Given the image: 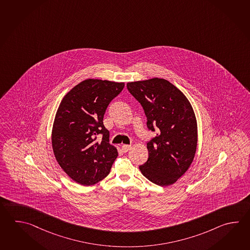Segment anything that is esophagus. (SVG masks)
Returning a JSON list of instances; mask_svg holds the SVG:
<instances>
[{"mask_svg":"<svg viewBox=\"0 0 250 250\" xmlns=\"http://www.w3.org/2000/svg\"><path fill=\"white\" fill-rule=\"evenodd\" d=\"M131 148V146L130 145H123L122 146V150L123 152H127L128 150L130 149Z\"/></svg>","mask_w":250,"mask_h":250,"instance_id":"34e87169","label":"esophagus"}]
</instances>
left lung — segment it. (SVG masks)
Instances as JSON below:
<instances>
[{
  "instance_id": "8db88e82",
  "label": "left lung",
  "mask_w": 250,
  "mask_h": 250,
  "mask_svg": "<svg viewBox=\"0 0 250 250\" xmlns=\"http://www.w3.org/2000/svg\"><path fill=\"white\" fill-rule=\"evenodd\" d=\"M126 86L142 105L148 130L158 132L147 143L148 160L140 170L153 184H174L188 170L196 153L193 108L184 93L163 78L131 82Z\"/></svg>"
}]
</instances>
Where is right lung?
Wrapping results in <instances>:
<instances>
[{"label": "right lung", "mask_w": 250, "mask_h": 250, "mask_svg": "<svg viewBox=\"0 0 250 250\" xmlns=\"http://www.w3.org/2000/svg\"><path fill=\"white\" fill-rule=\"evenodd\" d=\"M124 86V83L87 79L62 99L52 127V148L61 167L77 184H97L110 172L118 154L109 143L103 117ZM98 134L103 135L100 143Z\"/></svg>", "instance_id": "right-lung-1"}]
</instances>
